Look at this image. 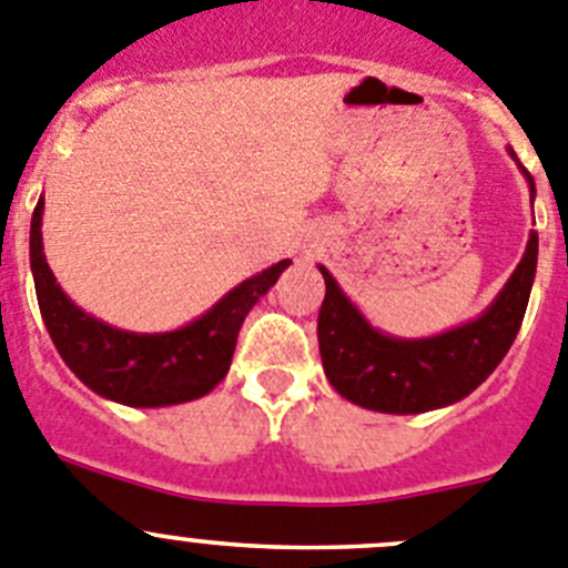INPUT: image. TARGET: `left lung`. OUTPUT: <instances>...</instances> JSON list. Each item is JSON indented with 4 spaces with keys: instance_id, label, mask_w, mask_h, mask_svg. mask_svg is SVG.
<instances>
[{
    "instance_id": "left-lung-1",
    "label": "left lung",
    "mask_w": 568,
    "mask_h": 568,
    "mask_svg": "<svg viewBox=\"0 0 568 568\" xmlns=\"http://www.w3.org/2000/svg\"><path fill=\"white\" fill-rule=\"evenodd\" d=\"M518 162L516 151L507 148ZM521 168V164H518ZM535 195V182L521 168ZM538 266V235L529 232L521 263L499 296L476 320L426 338H400L381 333L338 288L333 274L325 277V302L320 311V353L327 381L349 404L386 415H420L443 409L468 397L507 356L527 311Z\"/></svg>"
}]
</instances>
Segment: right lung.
Listing matches in <instances>:
<instances>
[{"mask_svg":"<svg viewBox=\"0 0 568 568\" xmlns=\"http://www.w3.org/2000/svg\"><path fill=\"white\" fill-rule=\"evenodd\" d=\"M44 199L30 221V268L36 280L41 320L67 367L100 397L114 404L156 409L204 397L230 373L237 333L257 300L277 283L291 260L243 280L206 314L168 333H134L94 320L63 294L47 266L41 243Z\"/></svg>","mask_w":568,"mask_h":568,"instance_id":"obj_1","label":"right lung"}]
</instances>
